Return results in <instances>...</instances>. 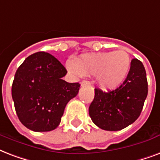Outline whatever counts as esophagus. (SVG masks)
<instances>
[{"label": "esophagus", "mask_w": 160, "mask_h": 160, "mask_svg": "<svg viewBox=\"0 0 160 160\" xmlns=\"http://www.w3.org/2000/svg\"><path fill=\"white\" fill-rule=\"evenodd\" d=\"M80 85H81V86L89 85H90V82H89V81H87V80H83V81H81V83H80Z\"/></svg>", "instance_id": "esophagus-1"}]
</instances>
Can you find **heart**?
<instances>
[{
    "label": "heart",
    "instance_id": "b5f03b06",
    "mask_svg": "<svg viewBox=\"0 0 160 160\" xmlns=\"http://www.w3.org/2000/svg\"><path fill=\"white\" fill-rule=\"evenodd\" d=\"M130 67L131 58L124 50L85 53L75 63L67 62V68L71 73L79 76H96L98 85L104 90L120 86L128 77Z\"/></svg>",
    "mask_w": 160,
    "mask_h": 160
}]
</instances>
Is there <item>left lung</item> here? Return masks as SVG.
<instances>
[{
  "label": "left lung",
  "instance_id": "1",
  "mask_svg": "<svg viewBox=\"0 0 160 160\" xmlns=\"http://www.w3.org/2000/svg\"><path fill=\"white\" fill-rule=\"evenodd\" d=\"M147 95L148 81L144 66L141 61L133 58L128 77L118 88L107 92L95 89L89 114L100 128L119 131L138 118Z\"/></svg>",
  "mask_w": 160,
  "mask_h": 160
}]
</instances>
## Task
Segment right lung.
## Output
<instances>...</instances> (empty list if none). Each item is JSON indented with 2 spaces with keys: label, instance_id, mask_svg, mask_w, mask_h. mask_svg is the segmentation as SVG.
<instances>
[{
  "label": "right lung",
  "instance_id": "right-lung-1",
  "mask_svg": "<svg viewBox=\"0 0 160 160\" xmlns=\"http://www.w3.org/2000/svg\"><path fill=\"white\" fill-rule=\"evenodd\" d=\"M66 69L50 53L28 56L15 74L12 96L22 123L34 132H48L59 125L67 103L77 96L80 85L62 78Z\"/></svg>",
  "mask_w": 160,
  "mask_h": 160
}]
</instances>
